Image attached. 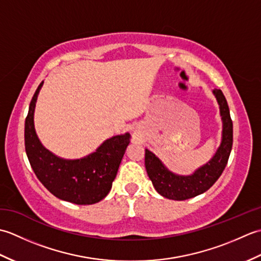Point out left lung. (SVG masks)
Segmentation results:
<instances>
[{
	"instance_id": "left-lung-1",
	"label": "left lung",
	"mask_w": 261,
	"mask_h": 261,
	"mask_svg": "<svg viewBox=\"0 0 261 261\" xmlns=\"http://www.w3.org/2000/svg\"><path fill=\"white\" fill-rule=\"evenodd\" d=\"M222 120V138L219 148L206 164L191 175H178L169 170L156 154L146 149L145 165L149 178L160 195L174 201H185L206 192L223 173L233 143V124L228 102L221 90H213Z\"/></svg>"
}]
</instances>
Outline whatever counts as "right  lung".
Segmentation results:
<instances>
[{
  "label": "right lung",
  "instance_id": "obj_1",
  "mask_svg": "<svg viewBox=\"0 0 261 261\" xmlns=\"http://www.w3.org/2000/svg\"><path fill=\"white\" fill-rule=\"evenodd\" d=\"M43 81L33 95L24 123L25 152L38 179L53 195L79 205L95 204L108 195L130 134L113 136L96 150L79 159L58 157L42 145L35 129V109Z\"/></svg>",
  "mask_w": 261,
  "mask_h": 261
}]
</instances>
